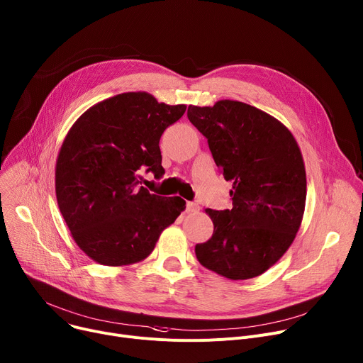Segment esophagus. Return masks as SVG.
Segmentation results:
<instances>
[{
	"label": "esophagus",
	"instance_id": "obj_1",
	"mask_svg": "<svg viewBox=\"0 0 363 363\" xmlns=\"http://www.w3.org/2000/svg\"><path fill=\"white\" fill-rule=\"evenodd\" d=\"M185 210H186V213H196V211L200 210V207H199V204H196V203H186Z\"/></svg>",
	"mask_w": 363,
	"mask_h": 363
}]
</instances>
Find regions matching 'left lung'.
<instances>
[{
  "label": "left lung",
  "mask_w": 363,
  "mask_h": 363,
  "mask_svg": "<svg viewBox=\"0 0 363 363\" xmlns=\"http://www.w3.org/2000/svg\"><path fill=\"white\" fill-rule=\"evenodd\" d=\"M188 119L232 182V208H206L214 230L196 245L197 259L230 280L257 277L283 257L301 228L306 200L301 149L279 119L244 102L189 105Z\"/></svg>",
  "instance_id": "left-lung-1"
}]
</instances>
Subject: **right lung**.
I'll list each match as a JSON object with an SVG mask.
<instances>
[{"label": "right lung", "instance_id": "add662e5", "mask_svg": "<svg viewBox=\"0 0 363 363\" xmlns=\"http://www.w3.org/2000/svg\"><path fill=\"white\" fill-rule=\"evenodd\" d=\"M185 105L159 104L128 91L89 108L65 135L55 166L60 211L80 250L102 265L147 258L185 201L141 186L147 169L164 174L159 141L185 113Z\"/></svg>", "mask_w": 363, "mask_h": 363}]
</instances>
